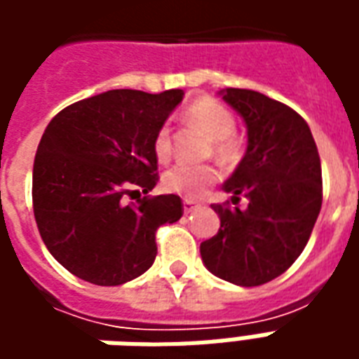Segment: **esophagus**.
Instances as JSON below:
<instances>
[{"label": "esophagus", "mask_w": 359, "mask_h": 359, "mask_svg": "<svg viewBox=\"0 0 359 359\" xmlns=\"http://www.w3.org/2000/svg\"><path fill=\"white\" fill-rule=\"evenodd\" d=\"M182 208H184V213H192V211L198 210V205L194 202H190V200H184L182 202Z\"/></svg>", "instance_id": "obj_1"}]
</instances>
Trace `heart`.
<instances>
[{"instance_id": "b5f03b06", "label": "heart", "mask_w": 359, "mask_h": 359, "mask_svg": "<svg viewBox=\"0 0 359 359\" xmlns=\"http://www.w3.org/2000/svg\"><path fill=\"white\" fill-rule=\"evenodd\" d=\"M184 115L192 125L202 128L211 140H215L213 151H215L217 159H221L223 163L238 161L242 146L238 138L233 136L236 121H234L233 111L226 105L213 100L210 95H202L188 105ZM171 151V128L167 125L159 126V130L154 136V154H156L157 161L159 163L169 161ZM219 177H221V172L213 165L180 163L165 172L163 188L171 194L182 196L188 200H198L208 192L211 184L217 182Z\"/></svg>"}]
</instances>
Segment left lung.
<instances>
[{"instance_id": "8db88e82", "label": "left lung", "mask_w": 359, "mask_h": 359, "mask_svg": "<svg viewBox=\"0 0 359 359\" xmlns=\"http://www.w3.org/2000/svg\"><path fill=\"white\" fill-rule=\"evenodd\" d=\"M246 123L248 148L223 190L241 210L213 203L219 233L200 244L203 265L238 286H259L298 259L323 200L321 161L308 123L285 103L244 88L221 90Z\"/></svg>"}]
</instances>
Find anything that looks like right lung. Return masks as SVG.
<instances>
[{"instance_id": "1", "label": "right lung", "mask_w": 359, "mask_h": 359, "mask_svg": "<svg viewBox=\"0 0 359 359\" xmlns=\"http://www.w3.org/2000/svg\"><path fill=\"white\" fill-rule=\"evenodd\" d=\"M182 90H109L57 113L32 171V203L46 248L74 277L117 286L156 259V233L182 217L179 196L157 184L154 136L182 102ZM138 187V191H133Z\"/></svg>"}]
</instances>
